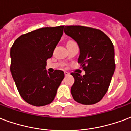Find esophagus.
<instances>
[{"mask_svg":"<svg viewBox=\"0 0 131 131\" xmlns=\"http://www.w3.org/2000/svg\"><path fill=\"white\" fill-rule=\"evenodd\" d=\"M69 74V73H68L67 71H64V75H68Z\"/></svg>","mask_w":131,"mask_h":131,"instance_id":"34e87169","label":"esophagus"}]
</instances>
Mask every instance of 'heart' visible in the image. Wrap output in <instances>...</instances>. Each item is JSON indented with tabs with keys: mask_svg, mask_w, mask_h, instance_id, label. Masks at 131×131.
I'll return each instance as SVG.
<instances>
[{
	"mask_svg": "<svg viewBox=\"0 0 131 131\" xmlns=\"http://www.w3.org/2000/svg\"><path fill=\"white\" fill-rule=\"evenodd\" d=\"M70 42H71V41H70Z\"/></svg>",
	"mask_w": 131,
	"mask_h": 131,
	"instance_id": "b5f03b06",
	"label": "heart"
}]
</instances>
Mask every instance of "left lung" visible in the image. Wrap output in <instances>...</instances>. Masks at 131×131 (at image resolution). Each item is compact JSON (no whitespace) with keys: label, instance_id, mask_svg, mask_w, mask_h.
Segmentation results:
<instances>
[{"label":"left lung","instance_id":"1","mask_svg":"<svg viewBox=\"0 0 131 131\" xmlns=\"http://www.w3.org/2000/svg\"><path fill=\"white\" fill-rule=\"evenodd\" d=\"M64 32L80 49L78 62L85 74L71 73L75 82L71 88L73 99L84 105L100 101L107 92L115 69V50L102 31L81 26H66Z\"/></svg>","mask_w":131,"mask_h":131}]
</instances>
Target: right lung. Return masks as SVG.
<instances>
[{
	"instance_id": "right-lung-1",
	"label": "right lung",
	"mask_w": 131,
	"mask_h": 131,
	"mask_svg": "<svg viewBox=\"0 0 131 131\" xmlns=\"http://www.w3.org/2000/svg\"><path fill=\"white\" fill-rule=\"evenodd\" d=\"M64 27L42 28L24 34L12 46V75L21 96L30 105L51 103L64 78L63 71L51 73L46 69V60L53 56Z\"/></svg>"
}]
</instances>
